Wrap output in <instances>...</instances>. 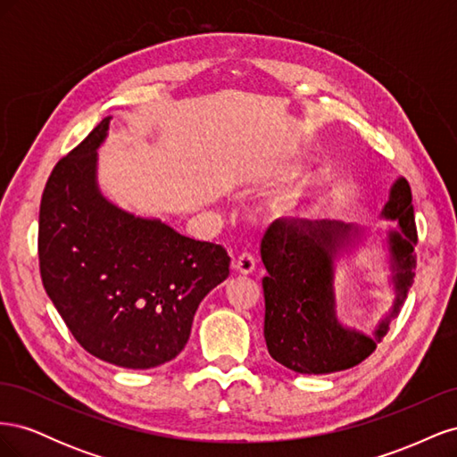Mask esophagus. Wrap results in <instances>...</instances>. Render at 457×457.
<instances>
[{"mask_svg":"<svg viewBox=\"0 0 457 457\" xmlns=\"http://www.w3.org/2000/svg\"><path fill=\"white\" fill-rule=\"evenodd\" d=\"M234 269L242 274H252L255 270V257L250 252H244L237 261H234Z\"/></svg>","mask_w":457,"mask_h":457,"instance_id":"1","label":"esophagus"}]
</instances>
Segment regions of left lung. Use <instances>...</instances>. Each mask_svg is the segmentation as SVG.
<instances>
[{
  "label": "left lung",
  "mask_w": 457,
  "mask_h": 457,
  "mask_svg": "<svg viewBox=\"0 0 457 457\" xmlns=\"http://www.w3.org/2000/svg\"><path fill=\"white\" fill-rule=\"evenodd\" d=\"M381 217L398 220V228L386 232L395 301L373 336L339 322L334 292V261L361 242L364 228L329 219H284L267 228L261 240V259L269 272L262 278L265 341L276 362L318 376L349 370L376 351L416 276L418 230L404 177L393 183Z\"/></svg>",
  "instance_id": "obj_1"
}]
</instances>
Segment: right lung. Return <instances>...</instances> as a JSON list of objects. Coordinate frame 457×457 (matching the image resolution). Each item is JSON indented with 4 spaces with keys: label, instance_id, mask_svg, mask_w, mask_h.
<instances>
[{
    "label": "right lung",
    "instance_id": "obj_1",
    "mask_svg": "<svg viewBox=\"0 0 457 457\" xmlns=\"http://www.w3.org/2000/svg\"><path fill=\"white\" fill-rule=\"evenodd\" d=\"M104 118L51 171L39 205L37 253L46 292L76 341L121 368L173 361L200 301L228 276L223 245L137 217L103 196L96 148Z\"/></svg>",
    "mask_w": 457,
    "mask_h": 457
}]
</instances>
